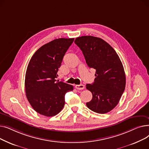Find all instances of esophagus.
I'll list each match as a JSON object with an SVG mask.
<instances>
[{
    "instance_id": "1",
    "label": "esophagus",
    "mask_w": 149,
    "mask_h": 149,
    "mask_svg": "<svg viewBox=\"0 0 149 149\" xmlns=\"http://www.w3.org/2000/svg\"><path fill=\"white\" fill-rule=\"evenodd\" d=\"M75 87L78 90H82L84 88V86L83 84H76Z\"/></svg>"
}]
</instances>
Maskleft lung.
I'll return each mask as SVG.
<instances>
[{"label": "left lung", "mask_w": 149, "mask_h": 149, "mask_svg": "<svg viewBox=\"0 0 149 149\" xmlns=\"http://www.w3.org/2000/svg\"><path fill=\"white\" fill-rule=\"evenodd\" d=\"M74 42L81 50L88 66L96 70L94 82L86 84L92 93L87 107L98 113L110 112L118 104L126 86L119 56L110 45L98 37L81 36Z\"/></svg>", "instance_id": "left-lung-1"}]
</instances>
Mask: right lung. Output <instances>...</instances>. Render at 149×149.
<instances>
[{
	"instance_id": "right-lung-1",
	"label": "right lung",
	"mask_w": 149,
	"mask_h": 149,
	"mask_svg": "<svg viewBox=\"0 0 149 149\" xmlns=\"http://www.w3.org/2000/svg\"><path fill=\"white\" fill-rule=\"evenodd\" d=\"M74 38H60L44 45L31 57L27 67L26 96L32 107L46 116L58 114L65 105L66 93L74 87L56 81L58 68Z\"/></svg>"
}]
</instances>
